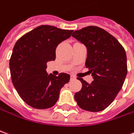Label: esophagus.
I'll list each match as a JSON object with an SVG mask.
<instances>
[{"instance_id":"34e87169","label":"esophagus","mask_w":134,"mask_h":134,"mask_svg":"<svg viewBox=\"0 0 134 134\" xmlns=\"http://www.w3.org/2000/svg\"><path fill=\"white\" fill-rule=\"evenodd\" d=\"M75 78H76V77H75V76H74V75H71V76H70V80H75Z\"/></svg>"}]
</instances>
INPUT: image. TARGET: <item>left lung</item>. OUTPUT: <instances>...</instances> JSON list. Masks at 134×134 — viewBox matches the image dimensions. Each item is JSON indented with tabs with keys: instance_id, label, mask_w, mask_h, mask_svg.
Here are the masks:
<instances>
[{
	"instance_id": "obj_1",
	"label": "left lung",
	"mask_w": 134,
	"mask_h": 134,
	"mask_svg": "<svg viewBox=\"0 0 134 134\" xmlns=\"http://www.w3.org/2000/svg\"><path fill=\"white\" fill-rule=\"evenodd\" d=\"M72 36L87 48L86 67L93 76L88 84L83 78L82 88L75 94L81 109L99 112L106 109L119 93L127 75L126 51L115 37L96 26H88Z\"/></svg>"
}]
</instances>
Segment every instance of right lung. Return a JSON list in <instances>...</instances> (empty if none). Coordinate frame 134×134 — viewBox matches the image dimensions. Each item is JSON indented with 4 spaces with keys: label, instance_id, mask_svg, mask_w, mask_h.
Listing matches in <instances>:
<instances>
[{
    "label": "right lung",
    "instance_id": "right-lung-1",
    "mask_svg": "<svg viewBox=\"0 0 134 134\" xmlns=\"http://www.w3.org/2000/svg\"><path fill=\"white\" fill-rule=\"evenodd\" d=\"M73 30L41 25L16 41L9 60L14 86L25 103L35 109H47L57 102L70 75L46 73L47 62L56 59V48Z\"/></svg>",
    "mask_w": 134,
    "mask_h": 134
}]
</instances>
